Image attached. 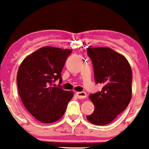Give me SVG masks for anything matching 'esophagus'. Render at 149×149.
I'll use <instances>...</instances> for the list:
<instances>
[{
	"label": "esophagus",
	"mask_w": 149,
	"mask_h": 149,
	"mask_svg": "<svg viewBox=\"0 0 149 149\" xmlns=\"http://www.w3.org/2000/svg\"><path fill=\"white\" fill-rule=\"evenodd\" d=\"M76 95L79 99H85L87 97V94L85 92H77L76 93Z\"/></svg>",
	"instance_id": "34e87169"
}]
</instances>
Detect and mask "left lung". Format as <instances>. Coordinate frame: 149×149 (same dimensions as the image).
Returning <instances> with one entry per match:
<instances>
[{
    "label": "left lung",
    "mask_w": 149,
    "mask_h": 149,
    "mask_svg": "<svg viewBox=\"0 0 149 149\" xmlns=\"http://www.w3.org/2000/svg\"><path fill=\"white\" fill-rule=\"evenodd\" d=\"M96 84L101 91L90 94L95 106L87 119L96 125H105L117 118L129 105L132 97V70L127 59L109 47H88Z\"/></svg>",
    "instance_id": "left-lung-1"
}]
</instances>
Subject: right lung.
<instances>
[{
    "instance_id": "add662e5",
    "label": "right lung",
    "mask_w": 149,
    "mask_h": 149,
    "mask_svg": "<svg viewBox=\"0 0 149 149\" xmlns=\"http://www.w3.org/2000/svg\"><path fill=\"white\" fill-rule=\"evenodd\" d=\"M72 49L44 47L28 56L18 70L16 81L25 109L38 120L49 124L64 114L73 92L53 84L62 83L61 72Z\"/></svg>"
}]
</instances>
